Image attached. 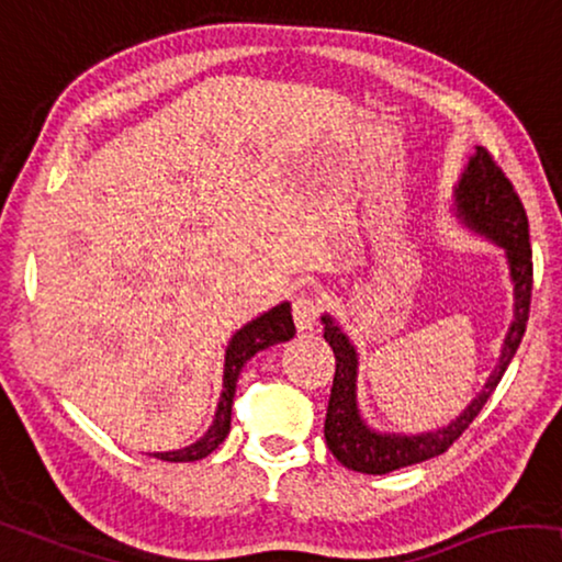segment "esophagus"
<instances>
[{
  "label": "esophagus",
  "mask_w": 562,
  "mask_h": 562,
  "mask_svg": "<svg viewBox=\"0 0 562 562\" xmlns=\"http://www.w3.org/2000/svg\"><path fill=\"white\" fill-rule=\"evenodd\" d=\"M321 300L315 295H303L295 297V303H292V318H295V326L297 330H313L315 323L321 318Z\"/></svg>",
  "instance_id": "1"
}]
</instances>
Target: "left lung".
I'll return each mask as SVG.
<instances>
[{
    "label": "left lung",
    "mask_w": 562,
    "mask_h": 562,
    "mask_svg": "<svg viewBox=\"0 0 562 562\" xmlns=\"http://www.w3.org/2000/svg\"><path fill=\"white\" fill-rule=\"evenodd\" d=\"M456 209L473 232L488 236L507 251L509 274L515 282V321H512L509 334L504 338V349L499 357V367L488 376V382L476 400L456 417L448 428L425 432V436H379L361 420L357 407V349L341 328L336 326L330 315H323L326 330L323 338L330 344L336 357L334 386H330L328 413H326V436L328 450L336 461L346 469L369 473V476H382V473L405 469V465L423 463L436 458L453 446L463 436L465 428L473 423L486 400L492 397L496 384L502 382L509 361L515 359L521 336H525L529 318V300H532V249H529V224L525 205L484 147H476V155L469 160L463 170L461 183L456 188Z\"/></svg>",
    "instance_id": "8db88e82"
}]
</instances>
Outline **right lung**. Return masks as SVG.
I'll return each instance as SVG.
<instances>
[{"label": "right lung", "instance_id": "obj_1", "mask_svg": "<svg viewBox=\"0 0 562 562\" xmlns=\"http://www.w3.org/2000/svg\"><path fill=\"white\" fill-rule=\"evenodd\" d=\"M295 336V323H292L290 305L282 303L272 307L270 313H265L262 318L251 321L249 326H244L239 334L232 338L226 349V363H224V392H221V402L213 417V425L201 440H195L193 446L183 450H170V453H153L155 458L168 463H188V461H201V458L211 456L232 428V405H234V392H236V379H239L244 363H247L255 353L262 349H270L274 344L290 341Z\"/></svg>", "mask_w": 562, "mask_h": 562}]
</instances>
